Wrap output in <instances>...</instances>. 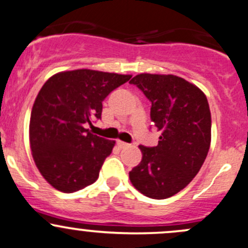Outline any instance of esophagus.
Wrapping results in <instances>:
<instances>
[{"label": "esophagus", "mask_w": 248, "mask_h": 248, "mask_svg": "<svg viewBox=\"0 0 248 248\" xmlns=\"http://www.w3.org/2000/svg\"><path fill=\"white\" fill-rule=\"evenodd\" d=\"M116 143H118V146L120 147V148H126V147H128L129 145L127 142H124V141L121 140H118L116 141Z\"/></svg>", "instance_id": "obj_1"}]
</instances>
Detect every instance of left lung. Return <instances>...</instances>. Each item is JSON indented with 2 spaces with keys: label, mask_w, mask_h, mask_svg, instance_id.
<instances>
[{
  "label": "left lung",
  "mask_w": 248,
  "mask_h": 248,
  "mask_svg": "<svg viewBox=\"0 0 248 248\" xmlns=\"http://www.w3.org/2000/svg\"><path fill=\"white\" fill-rule=\"evenodd\" d=\"M152 102L151 119L161 130L157 146H139L142 160L129 172L139 192L167 199L199 173L211 146V110L205 93L172 74L142 73L129 81Z\"/></svg>",
  "instance_id": "8db88e82"
}]
</instances>
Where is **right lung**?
Instances as JSON below:
<instances>
[{
	"label": "right lung",
	"mask_w": 248,
	"mask_h": 248,
	"mask_svg": "<svg viewBox=\"0 0 248 248\" xmlns=\"http://www.w3.org/2000/svg\"><path fill=\"white\" fill-rule=\"evenodd\" d=\"M132 75L75 69L56 73L40 89L31 109L29 142L41 175L55 189L72 193L99 178L114 140L84 124L101 119L102 101Z\"/></svg>",
	"instance_id": "right-lung-1"
}]
</instances>
